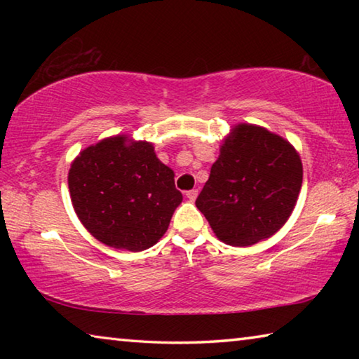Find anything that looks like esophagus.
Returning a JSON list of instances; mask_svg holds the SVG:
<instances>
[{
    "mask_svg": "<svg viewBox=\"0 0 359 359\" xmlns=\"http://www.w3.org/2000/svg\"><path fill=\"white\" fill-rule=\"evenodd\" d=\"M185 196H187L188 199H191V201H194V199H196V196H198V190H190V191H187V193H185Z\"/></svg>",
    "mask_w": 359,
    "mask_h": 359,
    "instance_id": "obj_1",
    "label": "esophagus"
}]
</instances>
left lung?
I'll return each mask as SVG.
<instances>
[{
	"mask_svg": "<svg viewBox=\"0 0 359 359\" xmlns=\"http://www.w3.org/2000/svg\"><path fill=\"white\" fill-rule=\"evenodd\" d=\"M196 199L220 241L253 245L288 220L302 185V163L293 145L255 125H238Z\"/></svg>",
	"mask_w": 359,
	"mask_h": 359,
	"instance_id": "obj_1",
	"label": "left lung"
}]
</instances>
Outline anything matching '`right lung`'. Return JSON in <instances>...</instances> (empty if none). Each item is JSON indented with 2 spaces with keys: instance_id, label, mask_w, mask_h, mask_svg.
Instances as JSON below:
<instances>
[{
  "instance_id": "add662e5",
  "label": "right lung",
  "mask_w": 359,
  "mask_h": 359,
  "mask_svg": "<svg viewBox=\"0 0 359 359\" xmlns=\"http://www.w3.org/2000/svg\"><path fill=\"white\" fill-rule=\"evenodd\" d=\"M68 185L74 210L93 238L114 248L141 252L166 233L182 203L174 172L154 145L125 136L104 139L72 161Z\"/></svg>"
}]
</instances>
